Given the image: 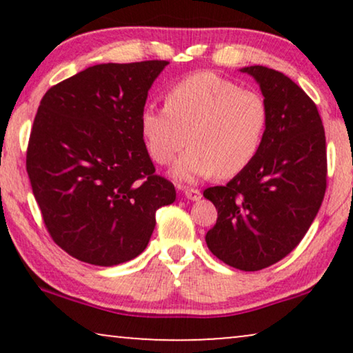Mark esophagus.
<instances>
[{
  "instance_id": "1",
  "label": "esophagus",
  "mask_w": 353,
  "mask_h": 353,
  "mask_svg": "<svg viewBox=\"0 0 353 353\" xmlns=\"http://www.w3.org/2000/svg\"><path fill=\"white\" fill-rule=\"evenodd\" d=\"M185 197L188 201H199L201 197H202V194H201V191L199 190H185Z\"/></svg>"
}]
</instances>
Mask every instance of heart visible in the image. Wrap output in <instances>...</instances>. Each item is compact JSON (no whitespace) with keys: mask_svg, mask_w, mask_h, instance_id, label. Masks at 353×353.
Returning <instances> with one entry per match:
<instances>
[{"mask_svg":"<svg viewBox=\"0 0 353 353\" xmlns=\"http://www.w3.org/2000/svg\"><path fill=\"white\" fill-rule=\"evenodd\" d=\"M270 112L263 96L241 88L215 72H196L173 83L165 108L146 105L139 115L144 148L154 162L178 159L173 176L180 181L243 173L262 148Z\"/></svg>","mask_w":353,"mask_h":353,"instance_id":"obj_1","label":"heart"}]
</instances>
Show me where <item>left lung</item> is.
Wrapping results in <instances>:
<instances>
[{"mask_svg": "<svg viewBox=\"0 0 353 353\" xmlns=\"http://www.w3.org/2000/svg\"><path fill=\"white\" fill-rule=\"evenodd\" d=\"M241 72L260 86L268 128L243 173L204 191L219 212L205 243L230 267L257 272L286 257L315 220L326 191V138L315 103L289 77L263 65Z\"/></svg>", "mask_w": 353, "mask_h": 353, "instance_id": "8db88e82", "label": "left lung"}]
</instances>
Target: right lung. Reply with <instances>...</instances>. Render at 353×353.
<instances>
[{
    "label": "right lung",
    "mask_w": 353,
    "mask_h": 353,
    "mask_svg": "<svg viewBox=\"0 0 353 353\" xmlns=\"http://www.w3.org/2000/svg\"><path fill=\"white\" fill-rule=\"evenodd\" d=\"M167 61L98 64L43 96L27 149L33 196L54 243L114 267L143 252L175 186L156 175L139 115Z\"/></svg>",
    "instance_id": "1"
}]
</instances>
